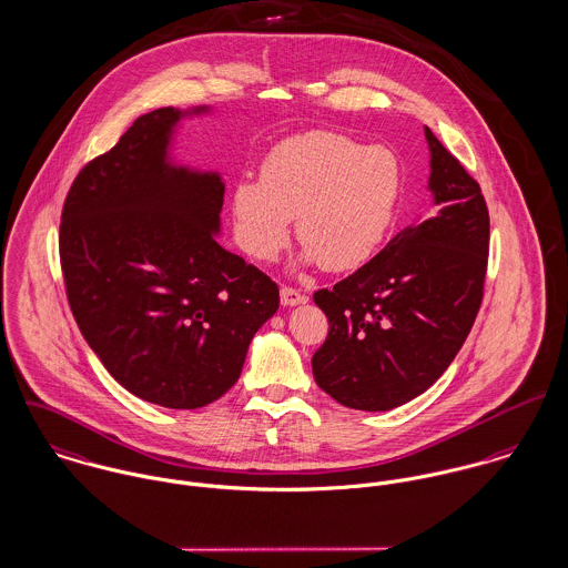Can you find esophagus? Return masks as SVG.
I'll use <instances>...</instances> for the list:
<instances>
[{
  "mask_svg": "<svg viewBox=\"0 0 568 568\" xmlns=\"http://www.w3.org/2000/svg\"><path fill=\"white\" fill-rule=\"evenodd\" d=\"M305 303V296L294 287H281V305L296 306Z\"/></svg>",
  "mask_w": 568,
  "mask_h": 568,
  "instance_id": "1",
  "label": "esophagus"
}]
</instances>
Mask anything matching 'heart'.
<instances>
[{
  "label": "heart",
  "mask_w": 568,
  "mask_h": 568,
  "mask_svg": "<svg viewBox=\"0 0 568 568\" xmlns=\"http://www.w3.org/2000/svg\"><path fill=\"white\" fill-rule=\"evenodd\" d=\"M402 199V166L392 149L335 131L281 140L265 155L262 181L231 190L235 237L260 262L278 255L292 219L305 244L298 265L342 272L367 262L385 242Z\"/></svg>",
  "instance_id": "heart-1"
}]
</instances>
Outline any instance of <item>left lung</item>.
Segmentation results:
<instances>
[{
	"mask_svg": "<svg viewBox=\"0 0 568 568\" xmlns=\"http://www.w3.org/2000/svg\"><path fill=\"white\" fill-rule=\"evenodd\" d=\"M430 210L333 290L313 294L328 337L311 358L322 392L392 410L430 389L463 348L481 303L488 210L476 179L424 128Z\"/></svg>",
	"mask_w": 568,
	"mask_h": 568,
	"instance_id": "obj_1",
	"label": "left lung"
}]
</instances>
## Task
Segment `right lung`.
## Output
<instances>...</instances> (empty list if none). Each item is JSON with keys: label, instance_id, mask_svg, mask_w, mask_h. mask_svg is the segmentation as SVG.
<instances>
[{"label": "right lung", "instance_id": "obj_1", "mask_svg": "<svg viewBox=\"0 0 568 568\" xmlns=\"http://www.w3.org/2000/svg\"><path fill=\"white\" fill-rule=\"evenodd\" d=\"M142 114L71 185L60 224L69 305L90 349L135 397L201 408L229 392L278 287L220 246L224 181L179 162L181 121Z\"/></svg>", "mask_w": 568, "mask_h": 568}]
</instances>
